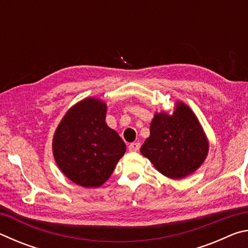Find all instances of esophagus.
Returning a JSON list of instances; mask_svg holds the SVG:
<instances>
[{"mask_svg":"<svg viewBox=\"0 0 248 248\" xmlns=\"http://www.w3.org/2000/svg\"><path fill=\"white\" fill-rule=\"evenodd\" d=\"M139 149H140V143H138V142H133V143L129 144L130 152H137V151H139Z\"/></svg>","mask_w":248,"mask_h":248,"instance_id":"obj_1","label":"esophagus"}]
</instances>
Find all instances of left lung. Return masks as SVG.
Wrapping results in <instances>:
<instances>
[{"mask_svg": "<svg viewBox=\"0 0 248 248\" xmlns=\"http://www.w3.org/2000/svg\"><path fill=\"white\" fill-rule=\"evenodd\" d=\"M140 152L161 174L182 179L202 165L209 152V141L190 107L176 102L173 114L155 112L150 137Z\"/></svg>", "mask_w": 248, "mask_h": 248, "instance_id": "left-lung-1", "label": "left lung"}]
</instances>
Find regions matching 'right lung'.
I'll list each match as a JSON object with an SVG mask.
<instances>
[{"instance_id":"obj_1","label":"right lung","mask_w":248,"mask_h":248,"mask_svg":"<svg viewBox=\"0 0 248 248\" xmlns=\"http://www.w3.org/2000/svg\"><path fill=\"white\" fill-rule=\"evenodd\" d=\"M107 105L86 97L73 105L58 124L52 153L71 182L86 188L102 186L124 156L125 144L106 121Z\"/></svg>"}]
</instances>
